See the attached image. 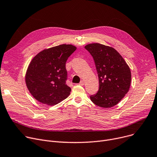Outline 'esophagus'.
Here are the masks:
<instances>
[{
    "label": "esophagus",
    "instance_id": "obj_1",
    "mask_svg": "<svg viewBox=\"0 0 157 157\" xmlns=\"http://www.w3.org/2000/svg\"><path fill=\"white\" fill-rule=\"evenodd\" d=\"M84 84H85V82H84V81H83L82 80H81V81H80V82L79 83V85H81V86H83V85H84Z\"/></svg>",
    "mask_w": 157,
    "mask_h": 157
}]
</instances>
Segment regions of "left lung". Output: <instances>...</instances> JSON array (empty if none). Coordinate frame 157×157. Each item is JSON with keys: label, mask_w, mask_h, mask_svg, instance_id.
<instances>
[{"label": "left lung", "mask_w": 157, "mask_h": 157, "mask_svg": "<svg viewBox=\"0 0 157 157\" xmlns=\"http://www.w3.org/2000/svg\"><path fill=\"white\" fill-rule=\"evenodd\" d=\"M85 48L95 61L99 81V90L95 95L90 96V99L100 107H112L129 91L131 81L130 68L113 47L94 43Z\"/></svg>", "instance_id": "left-lung-1"}]
</instances>
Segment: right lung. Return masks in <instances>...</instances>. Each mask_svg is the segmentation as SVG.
Instances as JSON below:
<instances>
[{
	"instance_id": "1",
	"label": "right lung",
	"mask_w": 157,
	"mask_h": 157,
	"mask_svg": "<svg viewBox=\"0 0 157 157\" xmlns=\"http://www.w3.org/2000/svg\"><path fill=\"white\" fill-rule=\"evenodd\" d=\"M76 48L71 44H62L41 50L31 60L25 82L36 100L52 106L68 97L71 88L66 82V63Z\"/></svg>"
}]
</instances>
